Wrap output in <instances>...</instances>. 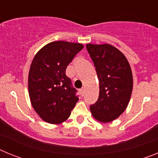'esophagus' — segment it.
I'll list each match as a JSON object with an SVG mask.
<instances>
[{
    "instance_id": "34e87169",
    "label": "esophagus",
    "mask_w": 158,
    "mask_h": 158,
    "mask_svg": "<svg viewBox=\"0 0 158 158\" xmlns=\"http://www.w3.org/2000/svg\"><path fill=\"white\" fill-rule=\"evenodd\" d=\"M80 93L81 96H84V94H85V88H81L80 89Z\"/></svg>"
}]
</instances>
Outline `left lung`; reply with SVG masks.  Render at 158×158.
Here are the masks:
<instances>
[{
  "label": "left lung",
  "mask_w": 158,
  "mask_h": 158,
  "mask_svg": "<svg viewBox=\"0 0 158 158\" xmlns=\"http://www.w3.org/2000/svg\"><path fill=\"white\" fill-rule=\"evenodd\" d=\"M100 81L99 98L90 106L96 120L110 123L123 114L131 100L133 76L123 54L110 44L86 45Z\"/></svg>",
  "instance_id": "left-lung-1"
}]
</instances>
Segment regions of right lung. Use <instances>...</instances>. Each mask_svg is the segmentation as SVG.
Returning a JSON list of instances; mask_svg holds the SVG:
<instances>
[{"label":"right lung","instance_id":"obj_1","mask_svg":"<svg viewBox=\"0 0 158 158\" xmlns=\"http://www.w3.org/2000/svg\"><path fill=\"white\" fill-rule=\"evenodd\" d=\"M83 48L81 43L51 42L35 55L29 69L28 93L32 107L43 121L59 124L70 115L78 97L65 69Z\"/></svg>","mask_w":158,"mask_h":158}]
</instances>
